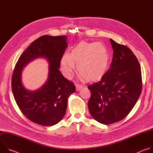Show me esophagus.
Returning <instances> with one entry per match:
<instances>
[{
  "mask_svg": "<svg viewBox=\"0 0 153 153\" xmlns=\"http://www.w3.org/2000/svg\"><path fill=\"white\" fill-rule=\"evenodd\" d=\"M76 91H79V90H80L83 88V86L82 85H80V84L77 83L76 85Z\"/></svg>",
  "mask_w": 153,
  "mask_h": 153,
  "instance_id": "1",
  "label": "esophagus"
}]
</instances>
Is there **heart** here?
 Wrapping results in <instances>:
<instances>
[{"label":"heart","mask_w":153,"mask_h":153,"mask_svg":"<svg viewBox=\"0 0 153 153\" xmlns=\"http://www.w3.org/2000/svg\"><path fill=\"white\" fill-rule=\"evenodd\" d=\"M76 63L77 72L88 81L100 79L106 73L109 56L106 47L100 42H80L60 60L61 70L67 79H71Z\"/></svg>","instance_id":"b5f03b06"}]
</instances>
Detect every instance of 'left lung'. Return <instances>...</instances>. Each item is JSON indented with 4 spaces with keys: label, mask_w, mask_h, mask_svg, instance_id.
<instances>
[{
    "label": "left lung",
    "mask_w": 153,
    "mask_h": 153,
    "mask_svg": "<svg viewBox=\"0 0 153 153\" xmlns=\"http://www.w3.org/2000/svg\"><path fill=\"white\" fill-rule=\"evenodd\" d=\"M113 56L110 68L99 82L88 86L91 93L89 111L97 122H119L132 110L142 88L139 61L132 51L110 39Z\"/></svg>",
    "instance_id": "obj_1"
}]
</instances>
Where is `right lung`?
Returning <instances> with one entry per match:
<instances>
[{"label": "right lung", "mask_w": 153, "mask_h": 153, "mask_svg": "<svg viewBox=\"0 0 153 153\" xmlns=\"http://www.w3.org/2000/svg\"><path fill=\"white\" fill-rule=\"evenodd\" d=\"M66 36H42L21 54L13 71L11 87L20 110L30 120L50 126L59 122L66 113L68 97L76 91L72 82L65 79L59 71L61 59L68 47ZM49 61V74L47 82L40 89L30 92L21 81L23 67L37 57Z\"/></svg>", "instance_id": "1"}]
</instances>
